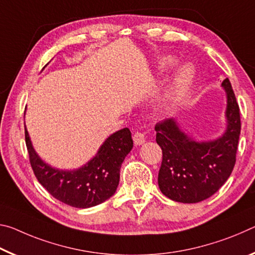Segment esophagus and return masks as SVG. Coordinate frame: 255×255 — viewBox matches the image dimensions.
Masks as SVG:
<instances>
[{"instance_id":"1","label":"esophagus","mask_w":255,"mask_h":255,"mask_svg":"<svg viewBox=\"0 0 255 255\" xmlns=\"http://www.w3.org/2000/svg\"><path fill=\"white\" fill-rule=\"evenodd\" d=\"M133 141H134L135 145H141L145 142L144 134L141 132H135L134 135H133Z\"/></svg>"}]
</instances>
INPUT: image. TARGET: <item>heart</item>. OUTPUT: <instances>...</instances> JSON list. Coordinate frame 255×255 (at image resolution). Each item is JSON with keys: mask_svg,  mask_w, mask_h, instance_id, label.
<instances>
[{"mask_svg": "<svg viewBox=\"0 0 255 255\" xmlns=\"http://www.w3.org/2000/svg\"><path fill=\"white\" fill-rule=\"evenodd\" d=\"M176 62L177 60L175 57L167 56L161 61V66L164 69L172 68L176 64ZM194 68L190 64L183 65L177 70L169 87L162 94L158 104V108L162 114H170L181 105L186 94L189 93L192 82L194 80Z\"/></svg>", "mask_w": 255, "mask_h": 255, "instance_id": "obj_1", "label": "heart"}]
</instances>
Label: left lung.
Instances as JSON below:
<instances>
[{"label":"left lung","instance_id":"1","mask_svg":"<svg viewBox=\"0 0 255 255\" xmlns=\"http://www.w3.org/2000/svg\"><path fill=\"white\" fill-rule=\"evenodd\" d=\"M226 130L210 141H195L168 119L155 127L156 141L162 150L158 174L161 193L176 202L197 203L210 198L231 176L241 134L240 107L231 82L225 79Z\"/></svg>","mask_w":255,"mask_h":255}]
</instances>
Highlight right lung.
Wrapping results in <instances>:
<instances>
[{
  "label": "right lung",
  "mask_w": 255,
  "mask_h": 255,
  "mask_svg": "<svg viewBox=\"0 0 255 255\" xmlns=\"http://www.w3.org/2000/svg\"><path fill=\"white\" fill-rule=\"evenodd\" d=\"M24 136L33 174L54 198L74 208H90L114 195L120 182V169L133 148L128 128L113 133L100 145L94 158L73 170L54 168L33 149L24 128Z\"/></svg>",
  "instance_id": "obj_1"
}]
</instances>
